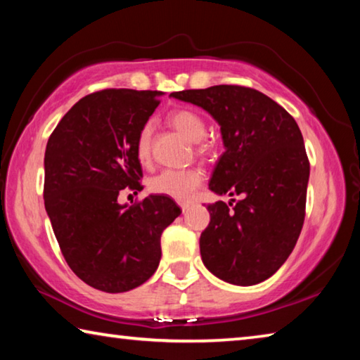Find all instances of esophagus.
I'll list each match as a JSON object with an SVG mask.
<instances>
[{"label":"esophagus","mask_w":360,"mask_h":360,"mask_svg":"<svg viewBox=\"0 0 360 360\" xmlns=\"http://www.w3.org/2000/svg\"><path fill=\"white\" fill-rule=\"evenodd\" d=\"M179 207L182 208V211H186L187 208H189V203H186V202L184 203H179Z\"/></svg>","instance_id":"34e87169"}]
</instances>
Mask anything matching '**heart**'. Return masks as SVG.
I'll return each mask as SVG.
<instances>
[{
	"label": "heart",
	"mask_w": 360,
	"mask_h": 360,
	"mask_svg": "<svg viewBox=\"0 0 360 360\" xmlns=\"http://www.w3.org/2000/svg\"><path fill=\"white\" fill-rule=\"evenodd\" d=\"M169 123L178 133L187 141L197 142V152L203 157L213 155V147L208 142L202 141L207 134V123L197 112L189 108H181L169 115ZM152 122H146L138 133L136 139V155L142 163L149 162L152 155ZM203 182V173L198 168L187 169H165L149 179V189L153 193L169 197L178 202H187L193 197L198 187Z\"/></svg>",
	"instance_id": "obj_1"
}]
</instances>
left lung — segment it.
Returning <instances> with one entry per match:
<instances>
[{
  "label": "left lung",
  "mask_w": 360,
  "mask_h": 360,
  "mask_svg": "<svg viewBox=\"0 0 360 360\" xmlns=\"http://www.w3.org/2000/svg\"><path fill=\"white\" fill-rule=\"evenodd\" d=\"M171 96L205 108L219 123L226 152L210 189L240 197L207 207L203 264L233 285L266 281L287 261L303 229L309 158L298 124L276 101L238 84Z\"/></svg>",
  "instance_id": "8db88e82"
}]
</instances>
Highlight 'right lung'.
<instances>
[{"label":"right lung","mask_w":360,"mask_h":360,"mask_svg":"<svg viewBox=\"0 0 360 360\" xmlns=\"http://www.w3.org/2000/svg\"><path fill=\"white\" fill-rule=\"evenodd\" d=\"M160 91L102 89L84 96L49 136L44 207L70 269L89 287L122 293L157 271L162 232L181 214L173 198L120 205L124 187L142 191L136 139Z\"/></svg>","instance_id":"right-lung-1"}]
</instances>
